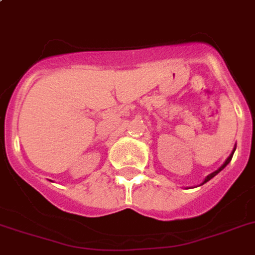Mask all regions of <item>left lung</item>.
<instances>
[{
  "label": "left lung",
  "instance_id": "obj_1",
  "mask_svg": "<svg viewBox=\"0 0 255 255\" xmlns=\"http://www.w3.org/2000/svg\"><path fill=\"white\" fill-rule=\"evenodd\" d=\"M233 153H234V152H233ZM233 153H232V155H230L229 157H228V160H226V161H225V164H224V165H222V167L220 168V169H217V170H216V172H213V173H210L209 176H208V177H206L205 180H204V182H202V184H205V182H208V181H209V180H210V178H213L214 176H216V174L218 173V172H221V170L224 169V168H225L226 165H228V164L230 163V160H232V157H233Z\"/></svg>",
  "mask_w": 255,
  "mask_h": 255
}]
</instances>
